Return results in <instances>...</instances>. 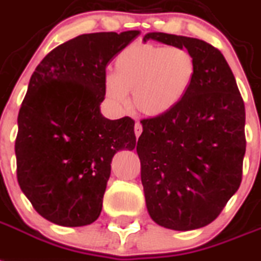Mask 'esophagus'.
Masks as SVG:
<instances>
[{"instance_id":"1","label":"esophagus","mask_w":261,"mask_h":261,"mask_svg":"<svg viewBox=\"0 0 261 261\" xmlns=\"http://www.w3.org/2000/svg\"><path fill=\"white\" fill-rule=\"evenodd\" d=\"M141 132H143V125H141L140 122H136V125H135V135H136V137H139V136L141 135Z\"/></svg>"}]
</instances>
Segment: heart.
<instances>
[{"mask_svg": "<svg viewBox=\"0 0 261 261\" xmlns=\"http://www.w3.org/2000/svg\"><path fill=\"white\" fill-rule=\"evenodd\" d=\"M195 56L181 46L154 44L132 45L118 53L115 74L104 80L105 94L116 105L128 102L149 117L173 111L188 94L196 77Z\"/></svg>", "mask_w": 261, "mask_h": 261, "instance_id": "heart-1", "label": "heart"}]
</instances>
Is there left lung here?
Instances as JSON below:
<instances>
[{
  "instance_id": "left-lung-1",
  "label": "left lung",
  "mask_w": 261,
  "mask_h": 261,
  "mask_svg": "<svg viewBox=\"0 0 261 261\" xmlns=\"http://www.w3.org/2000/svg\"><path fill=\"white\" fill-rule=\"evenodd\" d=\"M195 56L188 94L164 116L141 120L137 141L150 217L161 227L191 231L212 223L236 193L245 153V108L221 51L197 38L145 34Z\"/></svg>"
}]
</instances>
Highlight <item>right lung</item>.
I'll return each instance as SVG.
<instances>
[{"instance_id": "add662e5", "label": "right lung", "mask_w": 261, "mask_h": 261, "mask_svg": "<svg viewBox=\"0 0 261 261\" xmlns=\"http://www.w3.org/2000/svg\"><path fill=\"white\" fill-rule=\"evenodd\" d=\"M139 30L81 34L58 45L30 77L18 113L17 180L41 216L62 227L96 221L111 163L135 149V121L101 115L108 62Z\"/></svg>"}]
</instances>
